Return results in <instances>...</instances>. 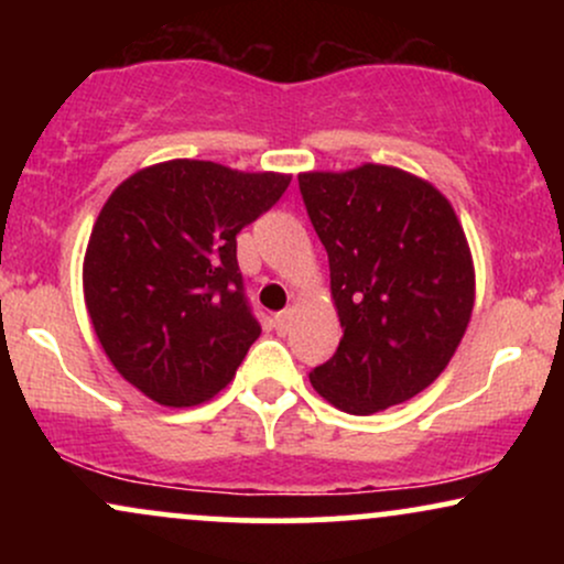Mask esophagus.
<instances>
[{"label":"esophagus","mask_w":564,"mask_h":564,"mask_svg":"<svg viewBox=\"0 0 564 564\" xmlns=\"http://www.w3.org/2000/svg\"><path fill=\"white\" fill-rule=\"evenodd\" d=\"M294 313H296L294 307H286V310H281V313L275 315V332L278 334H286L289 332L291 321H294Z\"/></svg>","instance_id":"1"}]
</instances>
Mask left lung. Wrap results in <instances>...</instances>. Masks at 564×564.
Returning a JSON list of instances; mask_svg holds the SVG:
<instances>
[{"label": "left lung", "instance_id": "obj_1", "mask_svg": "<svg viewBox=\"0 0 564 564\" xmlns=\"http://www.w3.org/2000/svg\"><path fill=\"white\" fill-rule=\"evenodd\" d=\"M300 191L345 328L310 381L355 416L405 403L445 371L469 326L475 262L462 223L435 185L387 164L302 172Z\"/></svg>", "mask_w": 564, "mask_h": 564}]
</instances>
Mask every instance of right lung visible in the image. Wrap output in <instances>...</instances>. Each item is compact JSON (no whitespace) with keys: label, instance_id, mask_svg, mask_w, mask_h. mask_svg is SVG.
<instances>
[{"label":"right lung","instance_id":"add662e5","mask_svg":"<svg viewBox=\"0 0 564 564\" xmlns=\"http://www.w3.org/2000/svg\"><path fill=\"white\" fill-rule=\"evenodd\" d=\"M291 174L172 159L127 177L84 254V302L116 371L159 405L187 408L230 384L262 334L243 296L236 236Z\"/></svg>","mask_w":564,"mask_h":564}]
</instances>
